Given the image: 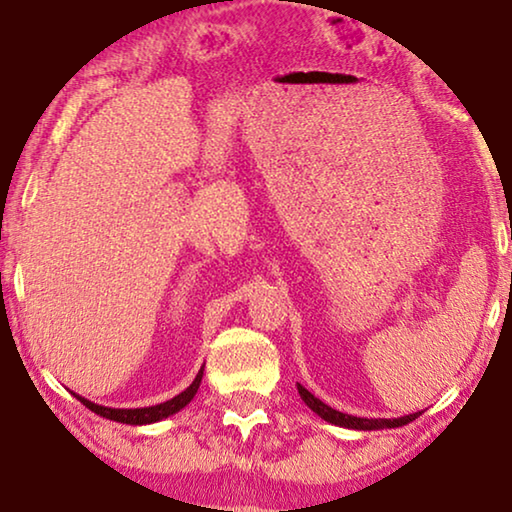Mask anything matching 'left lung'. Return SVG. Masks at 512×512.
<instances>
[{
	"label": "left lung",
	"mask_w": 512,
	"mask_h": 512,
	"mask_svg": "<svg viewBox=\"0 0 512 512\" xmlns=\"http://www.w3.org/2000/svg\"><path fill=\"white\" fill-rule=\"evenodd\" d=\"M298 393L302 397V402H305L311 411L318 413L320 418L329 424H336V427H345V429H357V431H377V429H395V427H404V424L413 422L418 418V413H411V415H404V418H393V420H386V418H357V415H348V413H341L332 409V406H327L323 400H318V397L311 395L305 386L298 384Z\"/></svg>",
	"instance_id": "left-lung-1"
}]
</instances>
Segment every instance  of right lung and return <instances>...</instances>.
Returning <instances> with one entry per match:
<instances>
[{
    "label": "right lung",
    "mask_w": 512,
    "mask_h": 512,
    "mask_svg": "<svg viewBox=\"0 0 512 512\" xmlns=\"http://www.w3.org/2000/svg\"><path fill=\"white\" fill-rule=\"evenodd\" d=\"M203 381V368L198 370L196 379L189 384L183 393L171 397V400L162 402V404H155V406H142V409H110V406H101V404H94L90 400H85V397L76 395V400H81L85 406H88L90 411H94L101 418L112 420V422H121V424H133V427H142V424H153V422H160L164 418H169V415L178 413L180 409H185V406L194 400V395L198 391V386H201Z\"/></svg>",
    "instance_id": "1"
}]
</instances>
